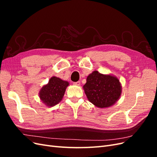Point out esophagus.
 Listing matches in <instances>:
<instances>
[{"instance_id": "1", "label": "esophagus", "mask_w": 157, "mask_h": 157, "mask_svg": "<svg viewBox=\"0 0 157 157\" xmlns=\"http://www.w3.org/2000/svg\"><path fill=\"white\" fill-rule=\"evenodd\" d=\"M73 84H74V85H76V86H79V85L80 84V81H78V82H73Z\"/></svg>"}]
</instances>
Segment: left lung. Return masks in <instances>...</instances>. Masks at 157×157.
I'll use <instances>...</instances> for the list:
<instances>
[{
  "label": "left lung",
  "mask_w": 157,
  "mask_h": 157,
  "mask_svg": "<svg viewBox=\"0 0 157 157\" xmlns=\"http://www.w3.org/2000/svg\"><path fill=\"white\" fill-rule=\"evenodd\" d=\"M83 90L90 102L98 108L113 105L122 94L120 80L115 75H104L94 71L86 78Z\"/></svg>",
  "instance_id": "8db88e82"
}]
</instances>
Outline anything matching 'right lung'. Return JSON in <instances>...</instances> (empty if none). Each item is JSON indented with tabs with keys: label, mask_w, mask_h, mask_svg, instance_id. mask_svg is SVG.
<instances>
[{
	"label": "right lung",
	"mask_w": 157,
	"mask_h": 157,
	"mask_svg": "<svg viewBox=\"0 0 157 157\" xmlns=\"http://www.w3.org/2000/svg\"><path fill=\"white\" fill-rule=\"evenodd\" d=\"M69 82L56 77L50 78L48 82L40 88L39 96L40 100L47 107H53L58 104L63 98Z\"/></svg>",
	"instance_id": "right-lung-1"
}]
</instances>
